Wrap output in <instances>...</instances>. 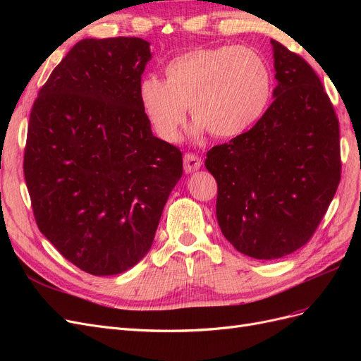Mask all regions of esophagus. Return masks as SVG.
<instances>
[{
	"label": "esophagus",
	"mask_w": 361,
	"mask_h": 361,
	"mask_svg": "<svg viewBox=\"0 0 361 361\" xmlns=\"http://www.w3.org/2000/svg\"><path fill=\"white\" fill-rule=\"evenodd\" d=\"M202 167V159L195 154H187L183 157V169L187 173L197 171Z\"/></svg>",
	"instance_id": "34e87169"
}]
</instances>
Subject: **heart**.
Instances as JSON below:
<instances>
[{
    "label": "heart",
    "instance_id": "1",
    "mask_svg": "<svg viewBox=\"0 0 361 361\" xmlns=\"http://www.w3.org/2000/svg\"><path fill=\"white\" fill-rule=\"evenodd\" d=\"M166 81L147 76L140 102L159 138L178 141L190 116L195 134L216 138L243 134L264 114L271 96V73L259 52L248 47L195 48L171 59Z\"/></svg>",
    "mask_w": 361,
    "mask_h": 361
}]
</instances>
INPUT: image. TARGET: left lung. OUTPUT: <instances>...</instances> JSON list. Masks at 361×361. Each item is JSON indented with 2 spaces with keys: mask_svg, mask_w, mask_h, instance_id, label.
<instances>
[{
  "mask_svg": "<svg viewBox=\"0 0 361 361\" xmlns=\"http://www.w3.org/2000/svg\"><path fill=\"white\" fill-rule=\"evenodd\" d=\"M274 102L247 133L214 146L216 220L239 253L271 260L309 243L341 182L338 120L319 76L277 40Z\"/></svg>",
  "mask_w": 361,
  "mask_h": 361,
  "instance_id": "obj_1",
  "label": "left lung"
}]
</instances>
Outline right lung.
Returning <instances> with one entry per match:
<instances>
[{
  "mask_svg": "<svg viewBox=\"0 0 361 361\" xmlns=\"http://www.w3.org/2000/svg\"><path fill=\"white\" fill-rule=\"evenodd\" d=\"M150 43L82 39L30 113L24 174L39 231L93 276L137 265L182 176V152L152 134L140 102Z\"/></svg>",
  "mask_w": 361,
  "mask_h": 361,
  "instance_id": "right-lung-1",
  "label": "right lung"
}]
</instances>
